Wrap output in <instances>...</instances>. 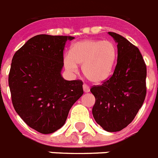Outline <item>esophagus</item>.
<instances>
[{"mask_svg": "<svg viewBox=\"0 0 158 158\" xmlns=\"http://www.w3.org/2000/svg\"><path fill=\"white\" fill-rule=\"evenodd\" d=\"M83 91L85 92H88L89 91H90V88H89V86L88 85V84H86V83H84L83 85Z\"/></svg>", "mask_w": 158, "mask_h": 158, "instance_id": "34e87169", "label": "esophagus"}]
</instances>
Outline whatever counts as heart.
Returning a JSON list of instances; mask_svg holds the SVG:
<instances>
[{"label": "heart", "mask_w": 158, "mask_h": 158, "mask_svg": "<svg viewBox=\"0 0 158 158\" xmlns=\"http://www.w3.org/2000/svg\"><path fill=\"white\" fill-rule=\"evenodd\" d=\"M117 58V48L110 40H84L71 46L70 54L64 57L68 71L76 73L77 64L83 65L84 76L91 82L101 83L110 76Z\"/></svg>", "instance_id": "heart-1"}]
</instances>
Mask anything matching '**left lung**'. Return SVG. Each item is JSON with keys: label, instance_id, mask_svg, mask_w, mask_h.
<instances>
[{"label": "left lung", "instance_id": "obj_1", "mask_svg": "<svg viewBox=\"0 0 158 158\" xmlns=\"http://www.w3.org/2000/svg\"><path fill=\"white\" fill-rule=\"evenodd\" d=\"M118 44L114 73L90 91L96 101L92 114L104 130L115 132L127 127L141 108L146 97L147 68L136 46L115 32H109Z\"/></svg>", "mask_w": 158, "mask_h": 158}]
</instances>
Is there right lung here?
<instances>
[{
    "label": "right lung",
    "mask_w": 158,
    "mask_h": 158,
    "mask_svg": "<svg viewBox=\"0 0 158 158\" xmlns=\"http://www.w3.org/2000/svg\"><path fill=\"white\" fill-rule=\"evenodd\" d=\"M67 35H38L15 53L9 74L15 111L30 127L50 134L65 124L70 108L83 93V81L61 77Z\"/></svg>",
    "instance_id": "1"
}]
</instances>
